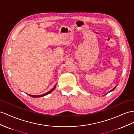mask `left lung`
<instances>
[{"label":"left lung","instance_id":"1","mask_svg":"<svg viewBox=\"0 0 134 134\" xmlns=\"http://www.w3.org/2000/svg\"><path fill=\"white\" fill-rule=\"evenodd\" d=\"M116 87H114V88H113V90H111V91H110V92H111V91H113V90H114V89H115V88H116Z\"/></svg>","mask_w":134,"mask_h":134}]
</instances>
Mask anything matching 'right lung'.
I'll return each instance as SVG.
<instances>
[{
  "instance_id": "1",
  "label": "right lung",
  "mask_w": 134,
  "mask_h": 134,
  "mask_svg": "<svg viewBox=\"0 0 134 134\" xmlns=\"http://www.w3.org/2000/svg\"><path fill=\"white\" fill-rule=\"evenodd\" d=\"M55 87H56V85H55V86L54 87V88H53V89H51V90H50V91H49V92H47V93H44V94H41V95H38V96H35V95H32V94H29L30 96H31V97H43V96H46V95H47L48 94H49V93H50L51 92H52L54 90H55Z\"/></svg>"
}]
</instances>
